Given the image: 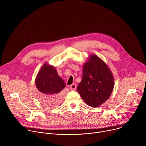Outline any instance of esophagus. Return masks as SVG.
<instances>
[{
    "instance_id": "esophagus-1",
    "label": "esophagus",
    "mask_w": 146,
    "mask_h": 146,
    "mask_svg": "<svg viewBox=\"0 0 146 146\" xmlns=\"http://www.w3.org/2000/svg\"><path fill=\"white\" fill-rule=\"evenodd\" d=\"M76 87H77V86L76 85V84H73L70 86V88L72 90H75L76 89Z\"/></svg>"
}]
</instances>
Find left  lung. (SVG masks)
I'll return each mask as SVG.
<instances>
[{
  "mask_svg": "<svg viewBox=\"0 0 146 146\" xmlns=\"http://www.w3.org/2000/svg\"><path fill=\"white\" fill-rule=\"evenodd\" d=\"M114 82L113 74L107 65L94 54L83 66L77 91L88 105L97 108L109 98Z\"/></svg>",
  "mask_w": 146,
  "mask_h": 146,
  "instance_id": "8db88e82",
  "label": "left lung"
}]
</instances>
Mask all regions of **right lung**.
Listing matches in <instances>:
<instances>
[{
    "instance_id": "add662e5",
    "label": "right lung",
    "mask_w": 146,
    "mask_h": 146,
    "mask_svg": "<svg viewBox=\"0 0 146 146\" xmlns=\"http://www.w3.org/2000/svg\"><path fill=\"white\" fill-rule=\"evenodd\" d=\"M35 83L40 98L46 105L56 106L60 103L62 99L60 91L66 84L54 66L44 64L37 75Z\"/></svg>"
}]
</instances>
